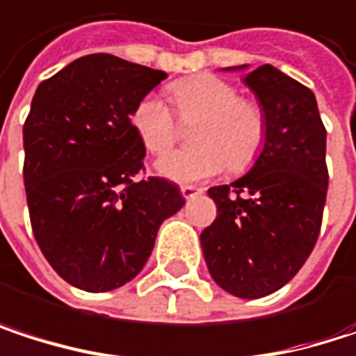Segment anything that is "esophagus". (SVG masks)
Segmentation results:
<instances>
[{
  "label": "esophagus",
  "mask_w": 356,
  "mask_h": 356,
  "mask_svg": "<svg viewBox=\"0 0 356 356\" xmlns=\"http://www.w3.org/2000/svg\"><path fill=\"white\" fill-rule=\"evenodd\" d=\"M197 193H202V187H195V185H181V195L185 200H191L195 197Z\"/></svg>",
  "instance_id": "obj_1"
}]
</instances>
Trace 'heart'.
Masks as SVG:
<instances>
[{
    "label": "heart",
    "mask_w": 356,
    "mask_h": 356,
    "mask_svg": "<svg viewBox=\"0 0 356 356\" xmlns=\"http://www.w3.org/2000/svg\"><path fill=\"white\" fill-rule=\"evenodd\" d=\"M169 97L183 123L195 121L189 134L195 146L161 159L156 171L163 177L195 183L227 169L243 173L259 159L268 140V117L257 101L239 97L235 84L200 74L171 84ZM131 125L150 154H167L177 144V119L156 97H144L136 105Z\"/></svg>",
    "instance_id": "b5f03b06"
}]
</instances>
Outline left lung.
Masks as SVG:
<instances>
[{"label": "left lung", "mask_w": 356, "mask_h": 356, "mask_svg": "<svg viewBox=\"0 0 356 356\" xmlns=\"http://www.w3.org/2000/svg\"><path fill=\"white\" fill-rule=\"evenodd\" d=\"M245 84L266 111L268 140L248 175L208 189L216 218L200 239L216 284L259 299L282 289L316 248L327 191L325 127L314 92L280 70L259 65Z\"/></svg>", "instance_id": "1"}]
</instances>
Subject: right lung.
<instances>
[{
	"instance_id": "1",
	"label": "right lung",
	"mask_w": 356,
	"mask_h": 356,
	"mask_svg": "<svg viewBox=\"0 0 356 356\" xmlns=\"http://www.w3.org/2000/svg\"><path fill=\"white\" fill-rule=\"evenodd\" d=\"M165 72L95 53L40 82L24 121V187L36 243L72 286L105 293L148 261L185 204L165 177H138L146 148L131 113Z\"/></svg>"
}]
</instances>
